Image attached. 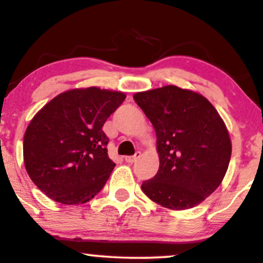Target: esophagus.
Here are the masks:
<instances>
[{
	"instance_id": "obj_1",
	"label": "esophagus",
	"mask_w": 263,
	"mask_h": 263,
	"mask_svg": "<svg viewBox=\"0 0 263 263\" xmlns=\"http://www.w3.org/2000/svg\"><path fill=\"white\" fill-rule=\"evenodd\" d=\"M140 157H141V152H136L135 156H127V157H125V161L127 162V163H135L136 161H137L138 158H140Z\"/></svg>"
}]
</instances>
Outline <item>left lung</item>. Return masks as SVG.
Wrapping results in <instances>:
<instances>
[{"instance_id": "8db88e82", "label": "left lung", "mask_w": 263, "mask_h": 263, "mask_svg": "<svg viewBox=\"0 0 263 263\" xmlns=\"http://www.w3.org/2000/svg\"><path fill=\"white\" fill-rule=\"evenodd\" d=\"M157 136L159 170L142 183L151 200L172 210L194 208L224 179L231 140L224 120L201 93L165 85L134 95Z\"/></svg>"}]
</instances>
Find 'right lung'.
Segmentation results:
<instances>
[{
	"label": "right lung",
	"mask_w": 263,
	"mask_h": 263,
	"mask_svg": "<svg viewBox=\"0 0 263 263\" xmlns=\"http://www.w3.org/2000/svg\"><path fill=\"white\" fill-rule=\"evenodd\" d=\"M125 99L121 91L98 86L70 89L34 115L23 138V159L47 197L79 205L102 189L115 167L102 126Z\"/></svg>",
	"instance_id": "add662e5"
}]
</instances>
